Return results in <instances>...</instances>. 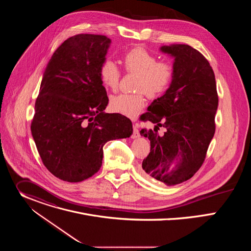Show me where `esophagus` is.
Segmentation results:
<instances>
[{
    "label": "esophagus",
    "instance_id": "esophagus-1",
    "mask_svg": "<svg viewBox=\"0 0 251 251\" xmlns=\"http://www.w3.org/2000/svg\"><path fill=\"white\" fill-rule=\"evenodd\" d=\"M140 137V133H139V128H138V125L134 124L133 125V133H132V138L133 139H136V138H139Z\"/></svg>",
    "mask_w": 251,
    "mask_h": 251
}]
</instances>
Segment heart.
Here are the masks:
<instances>
[{
  "instance_id": "obj_1",
  "label": "heart",
  "mask_w": 251,
  "mask_h": 251,
  "mask_svg": "<svg viewBox=\"0 0 251 251\" xmlns=\"http://www.w3.org/2000/svg\"><path fill=\"white\" fill-rule=\"evenodd\" d=\"M122 62L126 73L137 75L135 83L137 92L112 96L109 107L115 113L135 117L144 108L145 93L151 98H157L167 91L174 77V67L168 61L158 60L153 52L141 47L127 50L122 56ZM98 74L106 89L114 91L118 88L121 71L113 60H103Z\"/></svg>"
}]
</instances>
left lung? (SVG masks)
I'll use <instances>...</instances> for the list:
<instances>
[{
	"instance_id": "obj_1",
	"label": "left lung",
	"mask_w": 251,
	"mask_h": 251,
	"mask_svg": "<svg viewBox=\"0 0 251 251\" xmlns=\"http://www.w3.org/2000/svg\"><path fill=\"white\" fill-rule=\"evenodd\" d=\"M161 50L175 57L174 77L141 116L155 125L140 131L151 144L142 169L153 180L175 186L188 181L204 162L216 132L219 96L213 70L199 50L188 45L164 46ZM160 126L166 129L163 134L157 132Z\"/></svg>"
}]
</instances>
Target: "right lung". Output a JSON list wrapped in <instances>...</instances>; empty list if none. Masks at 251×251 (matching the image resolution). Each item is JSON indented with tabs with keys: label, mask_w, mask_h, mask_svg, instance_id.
<instances>
[{
	"label": "right lung",
	"mask_w": 251,
	"mask_h": 251,
	"mask_svg": "<svg viewBox=\"0 0 251 251\" xmlns=\"http://www.w3.org/2000/svg\"><path fill=\"white\" fill-rule=\"evenodd\" d=\"M110 42L101 34H75L54 51L44 74L30 130L44 165L62 181L92 176L106 143L132 134L129 118L103 111L108 97L98 69Z\"/></svg>",
	"instance_id": "right-lung-1"
}]
</instances>
